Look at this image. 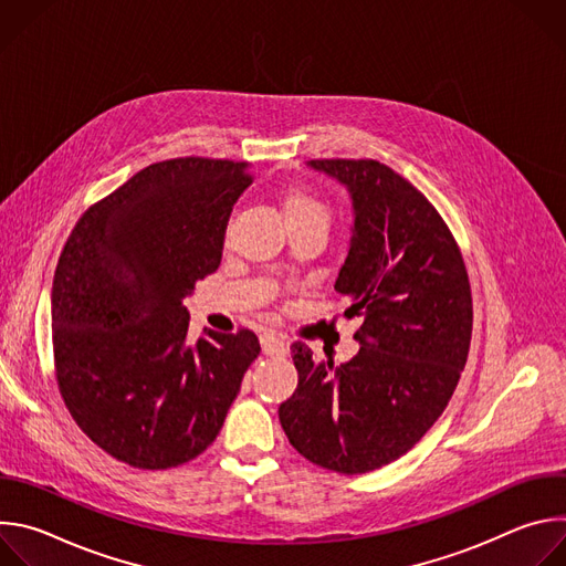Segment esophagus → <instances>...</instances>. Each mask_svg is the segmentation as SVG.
<instances>
[{
	"instance_id": "34e87169",
	"label": "esophagus",
	"mask_w": 566,
	"mask_h": 566,
	"mask_svg": "<svg viewBox=\"0 0 566 566\" xmlns=\"http://www.w3.org/2000/svg\"><path fill=\"white\" fill-rule=\"evenodd\" d=\"M260 343H262V352H264L266 356L284 354V352H286V347H289L286 336H284V334H275V332H266V334H262Z\"/></svg>"
}]
</instances>
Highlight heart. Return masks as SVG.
<instances>
[{
	"mask_svg": "<svg viewBox=\"0 0 566 566\" xmlns=\"http://www.w3.org/2000/svg\"><path fill=\"white\" fill-rule=\"evenodd\" d=\"M280 206L291 228H300L306 223H327L329 210L311 188L306 186H286L280 190Z\"/></svg>",
	"mask_w": 566,
	"mask_h": 566,
	"instance_id": "heart-1",
	"label": "heart"
}]
</instances>
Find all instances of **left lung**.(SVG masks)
Segmentation results:
<instances>
[{
    "mask_svg": "<svg viewBox=\"0 0 566 566\" xmlns=\"http://www.w3.org/2000/svg\"><path fill=\"white\" fill-rule=\"evenodd\" d=\"M354 201V237L336 291L363 322L345 365L293 343L297 389L280 406L291 446L343 474L412 450L443 415L472 336L468 271L448 223L408 179L374 158H313Z\"/></svg>",
    "mask_w": 566,
    "mask_h": 566,
    "instance_id": "obj_1",
    "label": "left lung"
}]
</instances>
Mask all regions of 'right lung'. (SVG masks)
I'll use <instances>...</instances> for the list:
<instances>
[{
    "instance_id": "right-lung-1",
    "label": "right lung",
    "mask_w": 566,
    "mask_h": 566,
    "mask_svg": "<svg viewBox=\"0 0 566 566\" xmlns=\"http://www.w3.org/2000/svg\"><path fill=\"white\" fill-rule=\"evenodd\" d=\"M247 164L158 160L90 206L60 253L53 367L77 428L114 459L168 470L219 434L260 340L251 329L186 343L184 300L221 264Z\"/></svg>"
}]
</instances>
